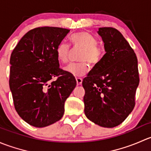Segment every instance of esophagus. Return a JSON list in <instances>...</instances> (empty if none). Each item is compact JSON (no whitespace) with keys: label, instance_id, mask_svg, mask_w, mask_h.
Instances as JSON below:
<instances>
[{"label":"esophagus","instance_id":"obj_1","mask_svg":"<svg viewBox=\"0 0 151 151\" xmlns=\"http://www.w3.org/2000/svg\"><path fill=\"white\" fill-rule=\"evenodd\" d=\"M76 81H77V85H80L83 83V79L80 78V77H77L76 78Z\"/></svg>","mask_w":151,"mask_h":151}]
</instances>
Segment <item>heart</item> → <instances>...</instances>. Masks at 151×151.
I'll return each mask as SVG.
<instances>
[{"instance_id": "1", "label": "heart", "mask_w": 151, "mask_h": 151, "mask_svg": "<svg viewBox=\"0 0 151 151\" xmlns=\"http://www.w3.org/2000/svg\"><path fill=\"white\" fill-rule=\"evenodd\" d=\"M71 41L75 47H80L82 52L79 60L80 63H71L64 68L67 73L74 77H81L85 75L89 70L87 62L92 65H96L104 56V50L97 46L96 39L91 33L85 31L74 33L71 36ZM69 46L64 42H60L56 48V56L60 63H66L68 60Z\"/></svg>"}]
</instances>
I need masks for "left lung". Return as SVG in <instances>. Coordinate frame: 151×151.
I'll use <instances>...</instances> for the list:
<instances>
[{
  "mask_svg": "<svg viewBox=\"0 0 151 151\" xmlns=\"http://www.w3.org/2000/svg\"><path fill=\"white\" fill-rule=\"evenodd\" d=\"M106 53L83 81L85 114L102 127L112 128L125 121L135 105L139 83L137 58L117 29L99 28Z\"/></svg>",
  "mask_w": 151,
  "mask_h": 151,
  "instance_id": "obj_1",
  "label": "left lung"
}]
</instances>
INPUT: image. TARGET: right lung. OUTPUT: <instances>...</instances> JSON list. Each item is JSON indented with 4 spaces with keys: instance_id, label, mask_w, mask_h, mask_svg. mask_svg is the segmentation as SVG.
Wrapping results in <instances>:
<instances>
[{
    "instance_id": "1",
    "label": "right lung",
    "mask_w": 151,
    "mask_h": 151,
    "mask_svg": "<svg viewBox=\"0 0 151 151\" xmlns=\"http://www.w3.org/2000/svg\"><path fill=\"white\" fill-rule=\"evenodd\" d=\"M70 30L39 27L19 40L10 58L9 87L18 115L28 124L42 128L61 119L64 104L77 82L59 67L58 45ZM58 77L52 81L53 77Z\"/></svg>"
}]
</instances>
